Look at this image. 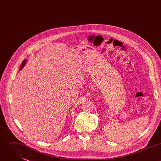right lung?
Returning a JSON list of instances; mask_svg holds the SVG:
<instances>
[{"label": "right lung", "instance_id": "1", "mask_svg": "<svg viewBox=\"0 0 161 161\" xmlns=\"http://www.w3.org/2000/svg\"><path fill=\"white\" fill-rule=\"evenodd\" d=\"M26 64V60H24V61L22 62L21 64V66H20V68H19V71L21 69L24 67V65Z\"/></svg>", "mask_w": 161, "mask_h": 161}]
</instances>
